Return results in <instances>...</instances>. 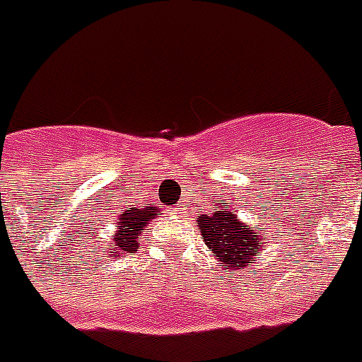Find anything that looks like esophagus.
Here are the masks:
<instances>
[{
  "label": "esophagus",
  "instance_id": "1",
  "mask_svg": "<svg viewBox=\"0 0 362 362\" xmlns=\"http://www.w3.org/2000/svg\"><path fill=\"white\" fill-rule=\"evenodd\" d=\"M185 210V208H183V204H179V206H177V211H183Z\"/></svg>",
  "mask_w": 362,
  "mask_h": 362
}]
</instances>
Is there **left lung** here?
<instances>
[{
    "label": "left lung",
    "instance_id": "8db88e82",
    "mask_svg": "<svg viewBox=\"0 0 362 362\" xmlns=\"http://www.w3.org/2000/svg\"><path fill=\"white\" fill-rule=\"evenodd\" d=\"M197 225L204 244L216 255L217 262H221V267L230 273L252 267L267 238V233L257 229L259 225L252 227L240 221L236 211L223 204H217L210 214H198Z\"/></svg>",
    "mask_w": 362,
    "mask_h": 362
}]
</instances>
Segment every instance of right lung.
Listing matches in <instances>:
<instances>
[{
    "mask_svg": "<svg viewBox=\"0 0 362 362\" xmlns=\"http://www.w3.org/2000/svg\"><path fill=\"white\" fill-rule=\"evenodd\" d=\"M158 216L160 206H154V204L119 211L118 219H116V230L112 233V238L107 248L103 250V257L118 259L124 254H133L139 248V238L141 235H145L148 223Z\"/></svg>",
    "mask_w": 362,
    "mask_h": 362,
    "instance_id": "1",
    "label": "right lung"
}]
</instances>
